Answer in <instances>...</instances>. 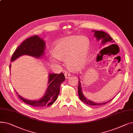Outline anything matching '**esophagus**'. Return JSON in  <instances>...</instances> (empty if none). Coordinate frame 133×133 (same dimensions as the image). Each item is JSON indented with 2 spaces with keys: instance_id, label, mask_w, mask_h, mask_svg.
<instances>
[{
  "instance_id": "1",
  "label": "esophagus",
  "mask_w": 133,
  "mask_h": 133,
  "mask_svg": "<svg viewBox=\"0 0 133 133\" xmlns=\"http://www.w3.org/2000/svg\"><path fill=\"white\" fill-rule=\"evenodd\" d=\"M71 75V73H69L66 72V73H65V78H66V79H68Z\"/></svg>"
}]
</instances>
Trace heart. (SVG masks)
I'll return each instance as SVG.
<instances>
[{"instance_id":"b5f03b06","label":"heart","mask_w":133,"mask_h":133,"mask_svg":"<svg viewBox=\"0 0 133 133\" xmlns=\"http://www.w3.org/2000/svg\"><path fill=\"white\" fill-rule=\"evenodd\" d=\"M90 43L85 37H71L60 40L54 48L51 60L57 63L58 59L66 60L68 67L75 68L85 62L89 49Z\"/></svg>"}]
</instances>
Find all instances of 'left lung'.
Returning a JSON list of instances; mask_svg holds the SVG:
<instances>
[{
  "instance_id": "obj_1",
  "label": "left lung",
  "mask_w": 133,
  "mask_h": 133,
  "mask_svg": "<svg viewBox=\"0 0 133 133\" xmlns=\"http://www.w3.org/2000/svg\"><path fill=\"white\" fill-rule=\"evenodd\" d=\"M94 32V36L96 38L97 40H101V44L102 45L105 44L107 42H114V41H112L113 38L110 37L109 36V35H108L107 33L106 32H103V31H93ZM78 94L80 99L83 101L84 103H85L87 104H88V105H92V106H99V105H102V104H106V103L109 102L112 99H111L109 101L104 102V103H96L93 102L92 101H90L89 100H87L85 96L83 95L82 93V90L81 88V82L79 80V85H78Z\"/></svg>"
}]
</instances>
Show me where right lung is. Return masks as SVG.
Here are the masks:
<instances>
[{"label":"right lung","mask_w":133,"mask_h":133,"mask_svg":"<svg viewBox=\"0 0 133 133\" xmlns=\"http://www.w3.org/2000/svg\"><path fill=\"white\" fill-rule=\"evenodd\" d=\"M45 48V41L38 36H34L26 39L13 53L11 61H15L23 55H28L32 57L40 58L44 54ZM11 65H10V69ZM49 85L45 94L38 100H29L25 99L19 95V98L25 103L33 107L41 108L52 105L57 100L60 93V87L61 83L64 81L65 77L62 73L60 74L51 73L48 75Z\"/></svg>","instance_id":"add662e5"}]
</instances>
